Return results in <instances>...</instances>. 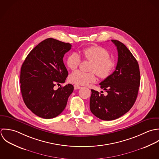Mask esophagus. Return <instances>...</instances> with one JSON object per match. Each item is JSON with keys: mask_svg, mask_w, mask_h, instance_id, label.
<instances>
[{"mask_svg": "<svg viewBox=\"0 0 159 159\" xmlns=\"http://www.w3.org/2000/svg\"><path fill=\"white\" fill-rule=\"evenodd\" d=\"M74 89H75V90H79V89H80L82 88L80 86H79V85H76V84L74 85Z\"/></svg>", "mask_w": 159, "mask_h": 159, "instance_id": "esophagus-1", "label": "esophagus"}]
</instances>
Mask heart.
<instances>
[{"label":"heart","instance_id":"1","mask_svg":"<svg viewBox=\"0 0 159 159\" xmlns=\"http://www.w3.org/2000/svg\"><path fill=\"white\" fill-rule=\"evenodd\" d=\"M84 58L92 62L90 72H85L79 70L71 73L69 77L70 82L76 85H86L96 80V74L101 79L109 77L114 71L116 63L110 58L109 52L104 47L92 46L82 50ZM81 58L76 52L71 53L67 58V65L72 70L76 69L80 63Z\"/></svg>","mask_w":159,"mask_h":159}]
</instances>
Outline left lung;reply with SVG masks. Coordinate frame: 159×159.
<instances>
[{
    "mask_svg": "<svg viewBox=\"0 0 159 159\" xmlns=\"http://www.w3.org/2000/svg\"><path fill=\"white\" fill-rule=\"evenodd\" d=\"M118 52V61L114 72L101 82V88L106 95L91 90L90 111L103 120H112L128 112L134 104L140 84L138 61L127 47L117 40H111Z\"/></svg>",
    "mask_w": 159,
    "mask_h": 159,
    "instance_id": "obj_1",
    "label": "left lung"
}]
</instances>
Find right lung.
Wrapping results in <instances>:
<instances>
[{
	"label": "right lung",
	"mask_w": 159,
	"mask_h": 159,
	"mask_svg": "<svg viewBox=\"0 0 159 159\" xmlns=\"http://www.w3.org/2000/svg\"><path fill=\"white\" fill-rule=\"evenodd\" d=\"M72 45L53 38L47 39L34 47L22 64L20 88L28 109L43 119H52L65 109L74 87L66 85L54 90L56 85L65 82L68 72L63 63L64 54Z\"/></svg>",
	"instance_id": "right-lung-1"
}]
</instances>
